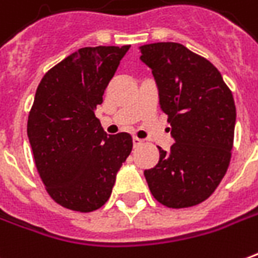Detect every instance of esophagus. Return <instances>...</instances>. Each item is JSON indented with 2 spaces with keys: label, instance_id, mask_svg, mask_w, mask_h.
I'll list each match as a JSON object with an SVG mask.
<instances>
[{
  "label": "esophagus",
  "instance_id": "esophagus-1",
  "mask_svg": "<svg viewBox=\"0 0 258 258\" xmlns=\"http://www.w3.org/2000/svg\"><path fill=\"white\" fill-rule=\"evenodd\" d=\"M133 144H134V147H140V145L144 144V141L140 140V138H137V137H134V138H133Z\"/></svg>",
  "mask_w": 258,
  "mask_h": 258
}]
</instances>
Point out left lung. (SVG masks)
Listing matches in <instances>:
<instances>
[{"instance_id": "1", "label": "left lung", "mask_w": 258, "mask_h": 258, "mask_svg": "<svg viewBox=\"0 0 258 258\" xmlns=\"http://www.w3.org/2000/svg\"><path fill=\"white\" fill-rule=\"evenodd\" d=\"M140 50L174 140L167 152L158 147V165L144 172L149 190L169 208L197 205L215 191L229 166L233 95L210 61L180 43H152Z\"/></svg>"}]
</instances>
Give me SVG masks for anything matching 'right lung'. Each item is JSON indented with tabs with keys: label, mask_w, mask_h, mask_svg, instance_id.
<instances>
[{
	"label": "right lung",
	"mask_w": 258,
	"mask_h": 258,
	"mask_svg": "<svg viewBox=\"0 0 258 258\" xmlns=\"http://www.w3.org/2000/svg\"><path fill=\"white\" fill-rule=\"evenodd\" d=\"M128 48H79L37 86L28 118L29 142L43 184L64 208L91 212L106 204L131 154V135H107L95 116Z\"/></svg>",
	"instance_id": "obj_1"
}]
</instances>
